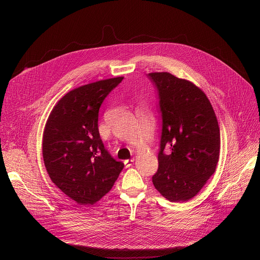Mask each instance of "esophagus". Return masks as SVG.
<instances>
[{
	"label": "esophagus",
	"instance_id": "obj_1",
	"mask_svg": "<svg viewBox=\"0 0 260 260\" xmlns=\"http://www.w3.org/2000/svg\"><path fill=\"white\" fill-rule=\"evenodd\" d=\"M134 161H135L134 158H133V159H126V160H124V166H125V168L132 167L133 164H134Z\"/></svg>",
	"mask_w": 260,
	"mask_h": 260
}]
</instances>
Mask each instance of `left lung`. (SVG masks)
I'll return each instance as SVG.
<instances>
[{"label": "left lung", "instance_id": "8db88e82", "mask_svg": "<svg viewBox=\"0 0 260 260\" xmlns=\"http://www.w3.org/2000/svg\"><path fill=\"white\" fill-rule=\"evenodd\" d=\"M159 92L162 134L156 190L170 202L194 198L215 173L220 153V129L206 93L193 82L169 72L149 73ZM165 147L171 152L163 153Z\"/></svg>", "mask_w": 260, "mask_h": 260}]
</instances>
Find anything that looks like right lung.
Here are the masks:
<instances>
[{"instance_id":"right-lung-1","label":"right lung","mask_w":260,"mask_h":260,"mask_svg":"<svg viewBox=\"0 0 260 260\" xmlns=\"http://www.w3.org/2000/svg\"><path fill=\"white\" fill-rule=\"evenodd\" d=\"M123 77L85 84L53 107L43 132L42 154L51 181L79 205H94L113 187L124 165L105 149L98 119L107 94Z\"/></svg>"}]
</instances>
